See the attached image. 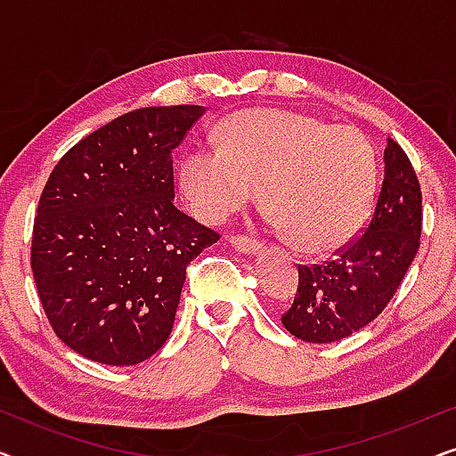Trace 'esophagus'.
<instances>
[{
	"label": "esophagus",
	"mask_w": 456,
	"mask_h": 456,
	"mask_svg": "<svg viewBox=\"0 0 456 456\" xmlns=\"http://www.w3.org/2000/svg\"><path fill=\"white\" fill-rule=\"evenodd\" d=\"M230 245H232L239 253H257L261 245L253 236H230Z\"/></svg>",
	"instance_id": "1"
}]
</instances>
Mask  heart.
<instances>
[{"instance_id":"heart-1","label":"heart","mask_w":456,"mask_h":456,"mask_svg":"<svg viewBox=\"0 0 456 456\" xmlns=\"http://www.w3.org/2000/svg\"><path fill=\"white\" fill-rule=\"evenodd\" d=\"M178 176L203 222L226 220L261 189V205L297 248L328 255L365 228L378 158L353 126H330L292 110H253L224 124L220 145H192Z\"/></svg>"}]
</instances>
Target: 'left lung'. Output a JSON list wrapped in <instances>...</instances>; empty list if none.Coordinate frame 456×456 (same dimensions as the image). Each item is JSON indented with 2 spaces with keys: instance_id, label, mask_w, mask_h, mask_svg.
<instances>
[{
  "instance_id": "left-lung-1",
  "label": "left lung",
  "mask_w": 456,
  "mask_h": 456,
  "mask_svg": "<svg viewBox=\"0 0 456 456\" xmlns=\"http://www.w3.org/2000/svg\"><path fill=\"white\" fill-rule=\"evenodd\" d=\"M421 217L419 180L403 147L388 139L370 224L334 257L298 265V289L282 315L284 328L305 342L326 345L376 320L415 259Z\"/></svg>"
}]
</instances>
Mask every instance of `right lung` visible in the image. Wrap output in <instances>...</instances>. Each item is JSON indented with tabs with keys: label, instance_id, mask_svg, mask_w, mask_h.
Here are the masks:
<instances>
[{
	"label": "right lung",
	"instance_id": "1",
	"mask_svg": "<svg viewBox=\"0 0 456 456\" xmlns=\"http://www.w3.org/2000/svg\"><path fill=\"white\" fill-rule=\"evenodd\" d=\"M203 105L128 111L66 151L37 208L30 267L74 353L136 365L172 332L186 265L220 234L174 205L172 151Z\"/></svg>",
	"mask_w": 456,
	"mask_h": 456
}]
</instances>
